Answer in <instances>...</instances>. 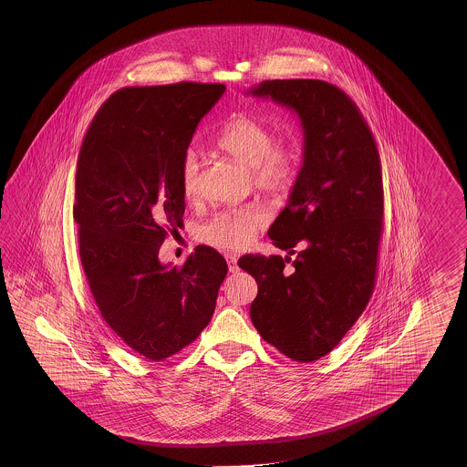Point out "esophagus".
Returning a JSON list of instances; mask_svg holds the SVG:
<instances>
[{"label":"esophagus","mask_w":467,"mask_h":467,"mask_svg":"<svg viewBox=\"0 0 467 467\" xmlns=\"http://www.w3.org/2000/svg\"><path fill=\"white\" fill-rule=\"evenodd\" d=\"M227 264H229L230 272L235 274L238 270L237 257H235V255H227Z\"/></svg>","instance_id":"1"}]
</instances>
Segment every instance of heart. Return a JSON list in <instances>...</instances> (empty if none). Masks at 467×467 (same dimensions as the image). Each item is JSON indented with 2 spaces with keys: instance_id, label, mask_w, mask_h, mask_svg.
<instances>
[{
  "instance_id": "heart-1",
  "label": "heart",
  "mask_w": 467,
  "mask_h": 467,
  "mask_svg": "<svg viewBox=\"0 0 467 467\" xmlns=\"http://www.w3.org/2000/svg\"><path fill=\"white\" fill-rule=\"evenodd\" d=\"M275 133L262 121L238 115L229 119L215 137V147L250 169L255 187L265 192L287 190L297 173V153L284 145H275ZM199 161L193 151L185 153L180 165V189L185 199L197 195ZM268 215L260 205L220 212L200 230V238L219 248L240 250L255 240L265 227Z\"/></svg>"
}]
</instances>
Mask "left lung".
Returning a JSON list of instances; mask_svg holds the SVG:
<instances>
[{
	"label": "left lung",
	"mask_w": 467,
	"mask_h": 467,
	"mask_svg": "<svg viewBox=\"0 0 467 467\" xmlns=\"http://www.w3.org/2000/svg\"><path fill=\"white\" fill-rule=\"evenodd\" d=\"M247 95L296 111L304 131L302 169L268 229L287 257L238 260L258 285L250 318L284 356L312 362L337 346L374 290L384 217L378 147L356 103L327 81L265 79Z\"/></svg>",
	"instance_id": "1"
}]
</instances>
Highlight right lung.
I'll return each instance as SVG.
<instances>
[{
    "label": "right lung",
    "mask_w": 467,
    "mask_h": 467,
    "mask_svg": "<svg viewBox=\"0 0 467 467\" xmlns=\"http://www.w3.org/2000/svg\"><path fill=\"white\" fill-rule=\"evenodd\" d=\"M223 93L225 85L192 81L119 89L79 149L73 217L81 265L105 322L150 360L199 337L229 270L207 245L180 267L159 260L167 234L183 225L182 160Z\"/></svg>",
    "instance_id": "obj_1"
}]
</instances>
